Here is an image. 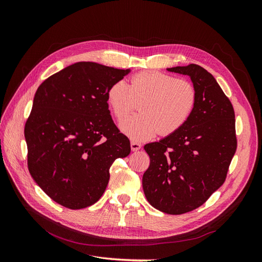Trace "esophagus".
<instances>
[{
    "label": "esophagus",
    "mask_w": 262,
    "mask_h": 262,
    "mask_svg": "<svg viewBox=\"0 0 262 262\" xmlns=\"http://www.w3.org/2000/svg\"><path fill=\"white\" fill-rule=\"evenodd\" d=\"M141 144L138 143V142H131V149L132 152H137V150H139L141 148Z\"/></svg>",
    "instance_id": "esophagus-1"
}]
</instances>
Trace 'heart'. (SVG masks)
<instances>
[{
  "mask_svg": "<svg viewBox=\"0 0 262 262\" xmlns=\"http://www.w3.org/2000/svg\"><path fill=\"white\" fill-rule=\"evenodd\" d=\"M140 114L126 118L120 130L132 141H146L157 132L169 136L191 116L196 93L191 83L156 72L144 71L131 78L115 82L107 92V100L118 120H122L139 101Z\"/></svg>",
  "mask_w": 262,
  "mask_h": 262,
  "instance_id": "1",
  "label": "heart"
}]
</instances>
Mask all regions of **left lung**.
Returning <instances> with one entry per match:
<instances>
[{
    "label": "left lung",
    "instance_id": "obj_1",
    "mask_svg": "<svg viewBox=\"0 0 262 262\" xmlns=\"http://www.w3.org/2000/svg\"><path fill=\"white\" fill-rule=\"evenodd\" d=\"M167 71L190 77L195 106L179 130L144 145L150 162L142 185L152 207L177 215L199 208L223 185L237 141L233 106L213 75L196 64Z\"/></svg>",
    "mask_w": 262,
    "mask_h": 262
}]
</instances>
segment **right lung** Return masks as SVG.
<instances>
[{"label":"right lung","instance_id":"add662e5","mask_svg":"<svg viewBox=\"0 0 262 262\" xmlns=\"http://www.w3.org/2000/svg\"><path fill=\"white\" fill-rule=\"evenodd\" d=\"M131 72L77 62L38 87L25 124L28 169L53 201L78 210L105 192L110 166L131 152L115 125L107 92Z\"/></svg>","mask_w":262,"mask_h":262}]
</instances>
